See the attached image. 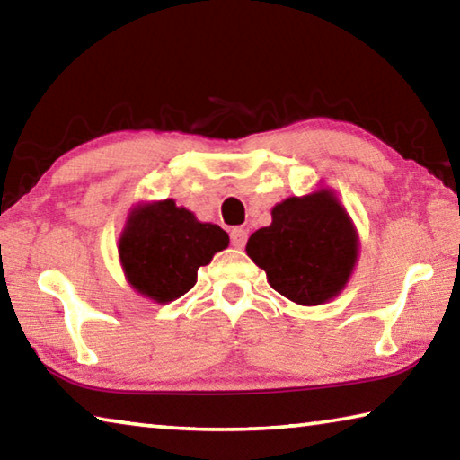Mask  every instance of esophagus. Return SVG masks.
Instances as JSON below:
<instances>
[{"mask_svg":"<svg viewBox=\"0 0 460 460\" xmlns=\"http://www.w3.org/2000/svg\"><path fill=\"white\" fill-rule=\"evenodd\" d=\"M229 235H231V245L233 247L241 249L247 243V231L243 227H233Z\"/></svg>","mask_w":460,"mask_h":460,"instance_id":"obj_1","label":"esophagus"}]
</instances>
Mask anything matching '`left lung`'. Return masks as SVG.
I'll use <instances>...</instances> for the list:
<instances>
[{"instance_id": "left-lung-1", "label": "left lung", "mask_w": 460, "mask_h": 460, "mask_svg": "<svg viewBox=\"0 0 460 460\" xmlns=\"http://www.w3.org/2000/svg\"><path fill=\"white\" fill-rule=\"evenodd\" d=\"M249 258L288 300L316 306L332 300L353 274L359 237L334 192L321 189L271 208V225L247 241Z\"/></svg>"}]
</instances>
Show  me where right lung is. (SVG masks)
I'll use <instances>...</instances> for the list:
<instances>
[{"instance_id": "right-lung-1", "label": "right lung", "mask_w": 460, "mask_h": 460, "mask_svg": "<svg viewBox=\"0 0 460 460\" xmlns=\"http://www.w3.org/2000/svg\"><path fill=\"white\" fill-rule=\"evenodd\" d=\"M229 245L219 225L197 221L172 199L131 208L119 237V260L128 282L160 305L181 298L197 284L200 266Z\"/></svg>"}]
</instances>
